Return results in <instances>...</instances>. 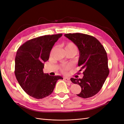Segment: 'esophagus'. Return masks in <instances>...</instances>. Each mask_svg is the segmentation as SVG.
Here are the masks:
<instances>
[{
  "label": "esophagus",
  "mask_w": 124,
  "mask_h": 124,
  "mask_svg": "<svg viewBox=\"0 0 124 124\" xmlns=\"http://www.w3.org/2000/svg\"><path fill=\"white\" fill-rule=\"evenodd\" d=\"M63 80H64L65 81H66V82H68V83H71V81H70V78H66V77H64L63 78Z\"/></svg>",
  "instance_id": "esophagus-1"
}]
</instances>
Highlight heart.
<instances>
[{"instance_id": "heart-1", "label": "heart", "mask_w": 124, "mask_h": 124, "mask_svg": "<svg viewBox=\"0 0 124 124\" xmlns=\"http://www.w3.org/2000/svg\"><path fill=\"white\" fill-rule=\"evenodd\" d=\"M65 50L66 51L72 50L77 52L78 48L77 46L72 42H69L68 44H67L66 46H65ZM70 68L69 66H62L61 67V71L62 72L65 73L67 72V71Z\"/></svg>"}]
</instances>
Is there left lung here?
Segmentation results:
<instances>
[{
  "label": "left lung",
  "mask_w": 124,
  "mask_h": 124,
  "mask_svg": "<svg viewBox=\"0 0 124 124\" xmlns=\"http://www.w3.org/2000/svg\"><path fill=\"white\" fill-rule=\"evenodd\" d=\"M65 36L76 45L80 51L78 66L83 71L82 78H71V81L81 87L77 95L83 98L98 93L109 74L107 52L95 37L84 33H67Z\"/></svg>",
  "instance_id": "8db88e82"
}]
</instances>
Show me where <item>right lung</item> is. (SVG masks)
Segmentation results:
<instances>
[{
  "mask_svg": "<svg viewBox=\"0 0 124 124\" xmlns=\"http://www.w3.org/2000/svg\"><path fill=\"white\" fill-rule=\"evenodd\" d=\"M62 33L45 35L26 41L18 48L15 59L14 73L24 91L33 98L40 99L53 93L61 76L43 73L44 62L48 60L50 52Z\"/></svg>",
  "mask_w": 124,
  "mask_h": 124,
  "instance_id": "obj_1",
  "label": "right lung"
}]
</instances>
